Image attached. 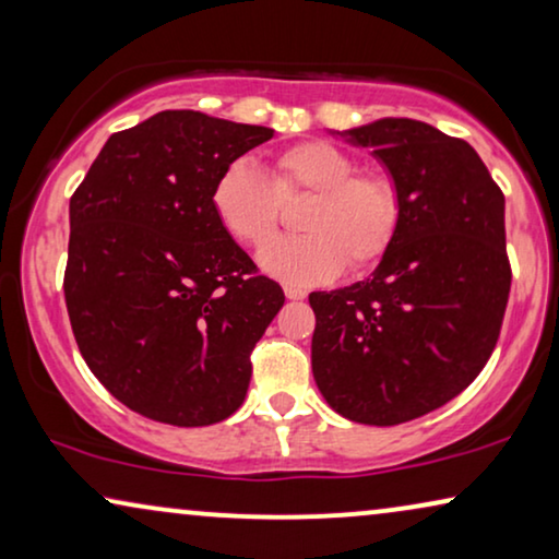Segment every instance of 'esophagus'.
I'll use <instances>...</instances> for the list:
<instances>
[{
	"mask_svg": "<svg viewBox=\"0 0 559 559\" xmlns=\"http://www.w3.org/2000/svg\"><path fill=\"white\" fill-rule=\"evenodd\" d=\"M285 295L289 297V300H305V297H308V293H305V289L293 287V285H285Z\"/></svg>",
	"mask_w": 559,
	"mask_h": 559,
	"instance_id": "obj_1",
	"label": "esophagus"
}]
</instances>
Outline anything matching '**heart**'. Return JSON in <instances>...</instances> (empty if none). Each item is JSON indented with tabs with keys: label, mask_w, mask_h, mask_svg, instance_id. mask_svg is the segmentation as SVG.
<instances>
[{
	"label": "heart",
	"mask_w": 559,
	"mask_h": 559,
	"mask_svg": "<svg viewBox=\"0 0 559 559\" xmlns=\"http://www.w3.org/2000/svg\"><path fill=\"white\" fill-rule=\"evenodd\" d=\"M358 159L323 140L297 142L272 159L266 175L251 159L228 163L211 203L224 231L243 247L262 249L282 226L285 203L310 198L297 239L274 241L259 264L289 285H318L343 266L364 272L392 249L402 226V190L384 170H358Z\"/></svg>",
	"instance_id": "1"
}]
</instances>
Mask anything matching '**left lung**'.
<instances>
[{
  "instance_id": "obj_1",
  "label": "left lung",
  "mask_w": 559,
  "mask_h": 559,
  "mask_svg": "<svg viewBox=\"0 0 559 559\" xmlns=\"http://www.w3.org/2000/svg\"><path fill=\"white\" fill-rule=\"evenodd\" d=\"M346 136L373 147L402 190L400 234L377 272L312 293V377L338 415L402 425L478 377L511 289L503 193L478 152L415 119Z\"/></svg>"
}]
</instances>
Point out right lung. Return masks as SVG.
I'll use <instances>...</instances> for the list:
<instances>
[{"instance_id":"1","label":"right lung","mask_w":559,"mask_h":559,"mask_svg":"<svg viewBox=\"0 0 559 559\" xmlns=\"http://www.w3.org/2000/svg\"><path fill=\"white\" fill-rule=\"evenodd\" d=\"M272 134L159 111L111 134L71 195L68 318L83 361L136 415L203 427L247 396L251 350L285 293L224 231L211 193Z\"/></svg>"}]
</instances>
